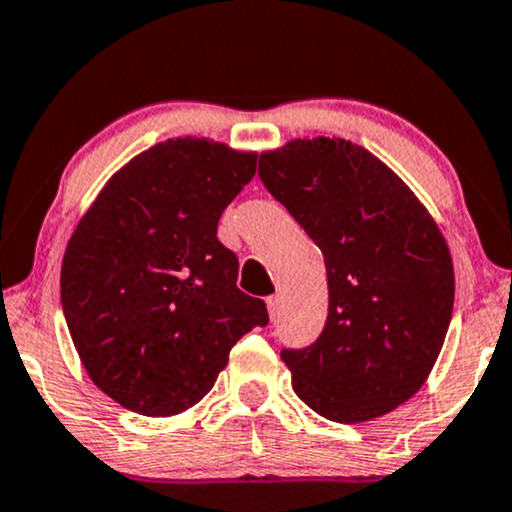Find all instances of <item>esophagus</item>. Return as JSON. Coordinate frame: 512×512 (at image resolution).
<instances>
[{
    "label": "esophagus",
    "instance_id": "1",
    "mask_svg": "<svg viewBox=\"0 0 512 512\" xmlns=\"http://www.w3.org/2000/svg\"><path fill=\"white\" fill-rule=\"evenodd\" d=\"M267 310H269V317H272V319L279 317L281 300H279V298H267Z\"/></svg>",
    "mask_w": 512,
    "mask_h": 512
}]
</instances>
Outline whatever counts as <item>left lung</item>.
<instances>
[{"instance_id": "1", "label": "left lung", "mask_w": 512, "mask_h": 512, "mask_svg": "<svg viewBox=\"0 0 512 512\" xmlns=\"http://www.w3.org/2000/svg\"><path fill=\"white\" fill-rule=\"evenodd\" d=\"M260 178L319 245L329 315L281 350L293 391L331 422L396 410L432 372L453 315L446 238L403 178L343 138H295L260 155Z\"/></svg>"}]
</instances>
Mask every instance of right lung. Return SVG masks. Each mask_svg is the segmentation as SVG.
Listing matches in <instances>:
<instances>
[{
    "label": "right lung",
    "instance_id": "obj_1",
    "mask_svg": "<svg viewBox=\"0 0 512 512\" xmlns=\"http://www.w3.org/2000/svg\"><path fill=\"white\" fill-rule=\"evenodd\" d=\"M255 169V152L169 138L121 166L80 217L61 262V307L92 384L126 410L193 408L238 338L269 322L217 238Z\"/></svg>",
    "mask_w": 512,
    "mask_h": 512
}]
</instances>
